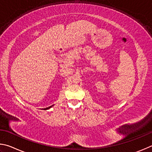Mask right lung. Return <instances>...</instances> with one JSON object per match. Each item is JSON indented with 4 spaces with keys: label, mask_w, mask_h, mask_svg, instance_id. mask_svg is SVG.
Wrapping results in <instances>:
<instances>
[{
    "label": "right lung",
    "mask_w": 152,
    "mask_h": 152,
    "mask_svg": "<svg viewBox=\"0 0 152 152\" xmlns=\"http://www.w3.org/2000/svg\"><path fill=\"white\" fill-rule=\"evenodd\" d=\"M53 106V105H51V106H50V107H47V108H45L44 109V110H49V109H50V107H52Z\"/></svg>",
    "instance_id": "obj_1"
}]
</instances>
